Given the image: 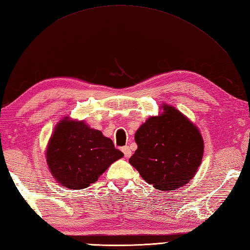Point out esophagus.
Instances as JSON below:
<instances>
[{"label": "esophagus", "instance_id": "34e87169", "mask_svg": "<svg viewBox=\"0 0 250 250\" xmlns=\"http://www.w3.org/2000/svg\"><path fill=\"white\" fill-rule=\"evenodd\" d=\"M122 152L125 153V158H130L131 157V155H132V151H131V149H130V147L129 146H125V147H122Z\"/></svg>", "mask_w": 250, "mask_h": 250}]
</instances>
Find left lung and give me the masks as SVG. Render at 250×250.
<instances>
[{
  "mask_svg": "<svg viewBox=\"0 0 250 250\" xmlns=\"http://www.w3.org/2000/svg\"><path fill=\"white\" fill-rule=\"evenodd\" d=\"M151 116L135 132L137 144L130 164L143 179L159 190L183 187L194 177L202 162L204 141L193 122L174 106Z\"/></svg>",
  "mask_w": 250,
  "mask_h": 250,
  "instance_id": "1",
  "label": "left lung"
}]
</instances>
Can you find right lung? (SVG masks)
Wrapping results in <instances>:
<instances>
[{
	"label": "right lung",
	"instance_id": "add662e5",
	"mask_svg": "<svg viewBox=\"0 0 250 250\" xmlns=\"http://www.w3.org/2000/svg\"><path fill=\"white\" fill-rule=\"evenodd\" d=\"M45 156L57 183L79 190L97 182L124 153L101 131L90 128L83 120L64 117L52 132Z\"/></svg>",
	"mask_w": 250,
	"mask_h": 250
}]
</instances>
